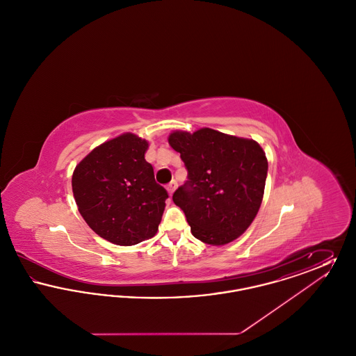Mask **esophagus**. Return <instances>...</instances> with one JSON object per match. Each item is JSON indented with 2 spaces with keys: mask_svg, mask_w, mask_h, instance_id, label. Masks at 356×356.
Listing matches in <instances>:
<instances>
[{
  "mask_svg": "<svg viewBox=\"0 0 356 356\" xmlns=\"http://www.w3.org/2000/svg\"><path fill=\"white\" fill-rule=\"evenodd\" d=\"M176 188H177V183L173 180V181H170V184L167 186V191H168V193H170V196L173 195V192L176 191Z\"/></svg>",
  "mask_w": 356,
  "mask_h": 356,
  "instance_id": "esophagus-1",
  "label": "esophagus"
}]
</instances>
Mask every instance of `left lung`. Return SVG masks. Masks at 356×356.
Instances as JSON below:
<instances>
[{
	"instance_id": "8db88e82",
	"label": "left lung",
	"mask_w": 356,
	"mask_h": 356,
	"mask_svg": "<svg viewBox=\"0 0 356 356\" xmlns=\"http://www.w3.org/2000/svg\"><path fill=\"white\" fill-rule=\"evenodd\" d=\"M168 141L188 170V180L172 199L192 235L222 245L244 234L263 200L268 163L261 147L209 128L173 132Z\"/></svg>"
}]
</instances>
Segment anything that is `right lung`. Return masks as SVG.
<instances>
[{
    "label": "right lung",
    "mask_w": 356,
    "mask_h": 356,
    "mask_svg": "<svg viewBox=\"0 0 356 356\" xmlns=\"http://www.w3.org/2000/svg\"><path fill=\"white\" fill-rule=\"evenodd\" d=\"M148 143L132 134L95 148L76 167L72 189L86 224L118 245H135L156 235L168 192L144 159Z\"/></svg>",
    "instance_id": "right-lung-1"
}]
</instances>
